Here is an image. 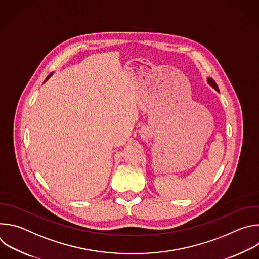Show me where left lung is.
Listing matches in <instances>:
<instances>
[{
  "instance_id": "8db88e82",
  "label": "left lung",
  "mask_w": 259,
  "mask_h": 259,
  "mask_svg": "<svg viewBox=\"0 0 259 259\" xmlns=\"http://www.w3.org/2000/svg\"><path fill=\"white\" fill-rule=\"evenodd\" d=\"M208 83L213 87V88H215L217 91H218V86L216 85V83H215V81L213 80V79H211V78H209L208 79Z\"/></svg>"
}]
</instances>
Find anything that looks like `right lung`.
<instances>
[{
	"mask_svg": "<svg viewBox=\"0 0 259 259\" xmlns=\"http://www.w3.org/2000/svg\"><path fill=\"white\" fill-rule=\"evenodd\" d=\"M50 76H51V75H49V76H48V77H47V79H48V78H49V77H50ZM47 79H46V80H47Z\"/></svg>",
	"mask_w": 259,
	"mask_h": 259,
	"instance_id": "obj_1",
	"label": "right lung"
}]
</instances>
